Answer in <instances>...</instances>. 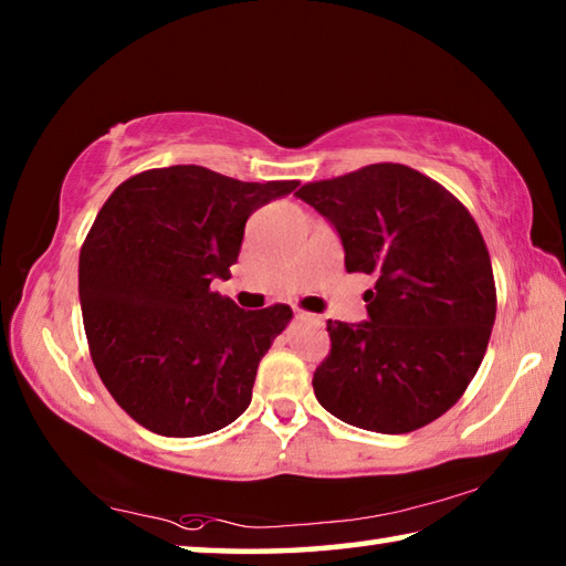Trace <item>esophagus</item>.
<instances>
[{"label": "esophagus", "instance_id": "esophagus-1", "mask_svg": "<svg viewBox=\"0 0 566 566\" xmlns=\"http://www.w3.org/2000/svg\"><path fill=\"white\" fill-rule=\"evenodd\" d=\"M294 317H296V319H300V322H310V324H322V319L317 317V314H306V312H296V314H294Z\"/></svg>", "mask_w": 566, "mask_h": 566}]
</instances>
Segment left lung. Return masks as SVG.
<instances>
[{"label": "left lung", "instance_id": "8db88e82", "mask_svg": "<svg viewBox=\"0 0 566 566\" xmlns=\"http://www.w3.org/2000/svg\"><path fill=\"white\" fill-rule=\"evenodd\" d=\"M296 197L339 234L347 272L375 276L367 319L327 322L332 352L312 379L319 405L379 434L442 417L474 379L496 314L472 214L434 179L389 161L310 181Z\"/></svg>", "mask_w": 566, "mask_h": 566}]
</instances>
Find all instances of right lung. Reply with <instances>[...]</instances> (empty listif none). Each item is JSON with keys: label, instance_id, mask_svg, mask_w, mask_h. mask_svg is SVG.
<instances>
[{"label": "right lung", "instance_id": "add662e5", "mask_svg": "<svg viewBox=\"0 0 566 566\" xmlns=\"http://www.w3.org/2000/svg\"><path fill=\"white\" fill-rule=\"evenodd\" d=\"M300 181H239L197 165L149 169L112 191L80 252L92 361L127 415L161 437H202L252 401L260 359L292 319L219 292L256 209Z\"/></svg>", "mask_w": 566, "mask_h": 566}]
</instances>
